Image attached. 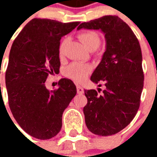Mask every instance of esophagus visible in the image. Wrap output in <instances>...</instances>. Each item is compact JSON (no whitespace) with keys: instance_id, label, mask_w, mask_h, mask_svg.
Listing matches in <instances>:
<instances>
[{"instance_id":"1","label":"esophagus","mask_w":157,"mask_h":157,"mask_svg":"<svg viewBox=\"0 0 157 157\" xmlns=\"http://www.w3.org/2000/svg\"><path fill=\"white\" fill-rule=\"evenodd\" d=\"M76 91H77V93L78 94H83L84 93V90L82 88L81 86L77 85L76 86Z\"/></svg>"}]
</instances>
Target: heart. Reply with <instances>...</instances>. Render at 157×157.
<instances>
[{"label": "heart", "instance_id": "obj_1", "mask_svg": "<svg viewBox=\"0 0 157 157\" xmlns=\"http://www.w3.org/2000/svg\"><path fill=\"white\" fill-rule=\"evenodd\" d=\"M78 38L88 49L92 47L98 48L100 45V38L98 34L93 31L82 33L79 34ZM66 43H67V39H65L59 44V53L60 55H63L65 52ZM92 70V65L89 64L81 63V62H73L71 64H70L67 67H65V75L66 77L71 79L74 82H82L87 78Z\"/></svg>", "mask_w": 157, "mask_h": 157}]
</instances>
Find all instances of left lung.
<instances>
[{
    "mask_svg": "<svg viewBox=\"0 0 157 157\" xmlns=\"http://www.w3.org/2000/svg\"><path fill=\"white\" fill-rule=\"evenodd\" d=\"M100 29L105 34L106 51L91 76L104 82L101 94L85 90L87 103L83 109L90 131L109 136L121 131L137 113L144 86L140 45L128 25L118 16H103L82 22L77 29ZM101 86V85H99Z\"/></svg>",
    "mask_w": 157,
    "mask_h": 157,
    "instance_id": "obj_1",
    "label": "left lung"
}]
</instances>
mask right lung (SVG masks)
<instances>
[{"label": "right lung", "mask_w": 157, "mask_h": 157, "mask_svg": "<svg viewBox=\"0 0 157 157\" xmlns=\"http://www.w3.org/2000/svg\"><path fill=\"white\" fill-rule=\"evenodd\" d=\"M79 22L32 19L16 38L9 55L6 86L10 109L20 127L33 137L48 140L60 131L62 114L76 94L71 80L61 79L49 92L45 82L58 74L60 39Z\"/></svg>", "instance_id": "1"}]
</instances>
